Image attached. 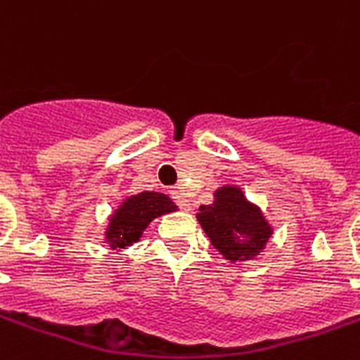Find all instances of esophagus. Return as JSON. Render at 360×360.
Listing matches in <instances>:
<instances>
[{
	"label": "esophagus",
	"instance_id": "1",
	"mask_svg": "<svg viewBox=\"0 0 360 360\" xmlns=\"http://www.w3.org/2000/svg\"><path fill=\"white\" fill-rule=\"evenodd\" d=\"M170 194H172V198H174L175 203H177V205H179L181 209H183V210H190V201H188V198H186L185 190H183V188H174L170 192Z\"/></svg>",
	"mask_w": 360,
	"mask_h": 360
}]
</instances>
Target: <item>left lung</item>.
Listing matches in <instances>:
<instances>
[{"instance_id": "obj_1", "label": "left lung", "mask_w": 360, "mask_h": 360, "mask_svg": "<svg viewBox=\"0 0 360 360\" xmlns=\"http://www.w3.org/2000/svg\"><path fill=\"white\" fill-rule=\"evenodd\" d=\"M198 221L212 246L227 261H248L264 250L271 227L261 209L244 198L238 186H221L210 205H201Z\"/></svg>"}]
</instances>
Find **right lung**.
I'll use <instances>...</instances> for the list:
<instances>
[{"mask_svg":"<svg viewBox=\"0 0 360 360\" xmlns=\"http://www.w3.org/2000/svg\"><path fill=\"white\" fill-rule=\"evenodd\" d=\"M177 210L174 201L159 192H140L129 195L110 216L105 238L112 250H125L142 236V231L157 216Z\"/></svg>","mask_w":360,"mask_h":360,"instance_id":"add662e5","label":"right lung"}]
</instances>
